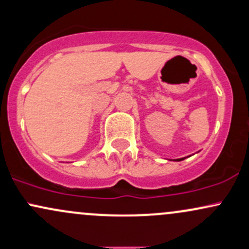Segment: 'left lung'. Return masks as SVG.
I'll return each mask as SVG.
<instances>
[{
    "mask_svg": "<svg viewBox=\"0 0 249 249\" xmlns=\"http://www.w3.org/2000/svg\"><path fill=\"white\" fill-rule=\"evenodd\" d=\"M185 158H180V159H176V161H180V160H184Z\"/></svg>",
    "mask_w": 249,
    "mask_h": 249,
    "instance_id": "left-lung-1",
    "label": "left lung"
}]
</instances>
